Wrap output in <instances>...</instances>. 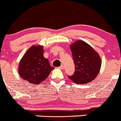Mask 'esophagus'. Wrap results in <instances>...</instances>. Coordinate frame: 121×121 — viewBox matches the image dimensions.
Returning <instances> with one entry per match:
<instances>
[{
    "label": "esophagus",
    "mask_w": 121,
    "mask_h": 121,
    "mask_svg": "<svg viewBox=\"0 0 121 121\" xmlns=\"http://www.w3.org/2000/svg\"><path fill=\"white\" fill-rule=\"evenodd\" d=\"M59 68L60 69H64V66H63V65H61L59 67Z\"/></svg>",
    "instance_id": "1"
}]
</instances>
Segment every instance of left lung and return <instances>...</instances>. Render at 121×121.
<instances>
[{
    "label": "left lung",
    "mask_w": 121,
    "mask_h": 121,
    "mask_svg": "<svg viewBox=\"0 0 121 121\" xmlns=\"http://www.w3.org/2000/svg\"><path fill=\"white\" fill-rule=\"evenodd\" d=\"M75 71L69 78L77 84H85L93 81L100 70L101 61L99 54L82 40L70 45Z\"/></svg>",
    "instance_id": "1"
}]
</instances>
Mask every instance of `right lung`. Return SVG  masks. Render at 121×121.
Wrapping results in <instances>:
<instances>
[{"mask_svg":"<svg viewBox=\"0 0 121 121\" xmlns=\"http://www.w3.org/2000/svg\"><path fill=\"white\" fill-rule=\"evenodd\" d=\"M54 69L43 57L42 46L34 45L26 52L20 62L18 72L23 79L31 83L39 84Z\"/></svg>","mask_w":121,"mask_h":121,"instance_id":"right-lung-1","label":"right lung"}]
</instances>
